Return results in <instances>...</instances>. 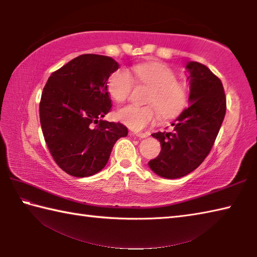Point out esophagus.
Masks as SVG:
<instances>
[{
	"label": "esophagus",
	"mask_w": 257,
	"mask_h": 257,
	"mask_svg": "<svg viewBox=\"0 0 257 257\" xmlns=\"http://www.w3.org/2000/svg\"><path fill=\"white\" fill-rule=\"evenodd\" d=\"M130 135H133V136H136L137 138H141V139H143V138H146L147 136H149V135H147V134H144V133H132Z\"/></svg>",
	"instance_id": "34e87169"
}]
</instances>
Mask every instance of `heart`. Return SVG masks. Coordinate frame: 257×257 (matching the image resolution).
<instances>
[{"label": "heart", "mask_w": 257, "mask_h": 257, "mask_svg": "<svg viewBox=\"0 0 257 257\" xmlns=\"http://www.w3.org/2000/svg\"><path fill=\"white\" fill-rule=\"evenodd\" d=\"M139 84L151 89L147 96V106L128 105L116 112V119L133 130H142L158 120L159 113L164 119L179 115L188 105L189 87L177 80L176 72L161 63L137 64L133 68ZM134 88L132 73L127 69H118L107 81V90L118 103L129 98Z\"/></svg>", "instance_id": "1"}]
</instances>
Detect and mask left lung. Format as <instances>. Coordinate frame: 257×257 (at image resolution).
Wrapping results in <instances>:
<instances>
[{
    "instance_id": "left-lung-1",
    "label": "left lung",
    "mask_w": 257,
    "mask_h": 257,
    "mask_svg": "<svg viewBox=\"0 0 257 257\" xmlns=\"http://www.w3.org/2000/svg\"><path fill=\"white\" fill-rule=\"evenodd\" d=\"M186 68L190 73V105L172 123V132L152 135L162 149L149 165L156 175L168 179L184 177L202 164L214 144L227 110L220 78L202 63L191 61Z\"/></svg>"
}]
</instances>
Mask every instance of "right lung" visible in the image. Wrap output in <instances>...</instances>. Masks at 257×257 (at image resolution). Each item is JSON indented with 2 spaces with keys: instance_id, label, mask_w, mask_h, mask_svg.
Listing matches in <instances>:
<instances>
[{
  "instance_id": "obj_1",
  "label": "right lung",
  "mask_w": 257,
  "mask_h": 257,
  "mask_svg": "<svg viewBox=\"0 0 257 257\" xmlns=\"http://www.w3.org/2000/svg\"><path fill=\"white\" fill-rule=\"evenodd\" d=\"M118 69L110 56L82 54L52 72L43 89L42 132L55 163L68 175L101 171L115 142L128 135L122 123L102 120L112 107L107 79Z\"/></svg>"
}]
</instances>
